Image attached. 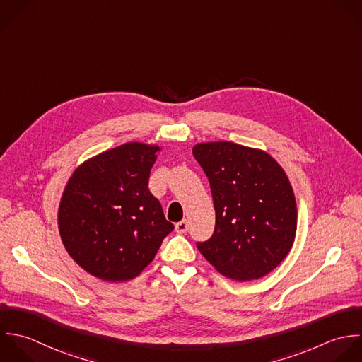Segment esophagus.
Listing matches in <instances>:
<instances>
[{
  "label": "esophagus",
  "mask_w": 362,
  "mask_h": 362,
  "mask_svg": "<svg viewBox=\"0 0 362 362\" xmlns=\"http://www.w3.org/2000/svg\"><path fill=\"white\" fill-rule=\"evenodd\" d=\"M175 228H176V231H177L179 234H185V233L189 230V221H187V220H182V221L176 223Z\"/></svg>",
  "instance_id": "34e87169"
}]
</instances>
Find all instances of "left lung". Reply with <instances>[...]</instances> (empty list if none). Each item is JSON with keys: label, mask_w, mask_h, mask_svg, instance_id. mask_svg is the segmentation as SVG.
<instances>
[{"label": "left lung", "mask_w": 362, "mask_h": 362, "mask_svg": "<svg viewBox=\"0 0 362 362\" xmlns=\"http://www.w3.org/2000/svg\"><path fill=\"white\" fill-rule=\"evenodd\" d=\"M196 160L210 182L216 227L197 243L224 276L245 282L274 271L289 254L298 226L292 185L265 151L228 141L197 144Z\"/></svg>", "instance_id": "left-lung-1"}]
</instances>
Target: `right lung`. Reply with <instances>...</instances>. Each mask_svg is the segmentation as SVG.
<instances>
[{
    "label": "right lung",
    "mask_w": 362,
    "mask_h": 362,
    "mask_svg": "<svg viewBox=\"0 0 362 362\" xmlns=\"http://www.w3.org/2000/svg\"><path fill=\"white\" fill-rule=\"evenodd\" d=\"M156 145L128 142L83 162L60 199L62 243L90 275L107 282L138 276L175 228L149 192Z\"/></svg>",
    "instance_id": "add662e5"
}]
</instances>
